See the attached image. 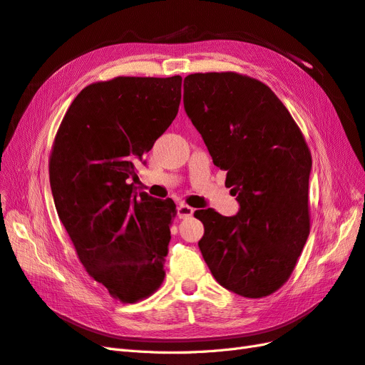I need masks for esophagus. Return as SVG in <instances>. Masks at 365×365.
Masks as SVG:
<instances>
[{
	"label": "esophagus",
	"instance_id": "esophagus-1",
	"mask_svg": "<svg viewBox=\"0 0 365 365\" xmlns=\"http://www.w3.org/2000/svg\"><path fill=\"white\" fill-rule=\"evenodd\" d=\"M195 213V210L190 207V205H185V204H181L178 207V217L180 219H187V217H192Z\"/></svg>",
	"mask_w": 365,
	"mask_h": 365
}]
</instances>
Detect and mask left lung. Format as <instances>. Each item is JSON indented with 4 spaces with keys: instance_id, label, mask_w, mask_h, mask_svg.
<instances>
[{
    "instance_id": "obj_1",
    "label": "left lung",
    "mask_w": 365,
    "mask_h": 365,
    "mask_svg": "<svg viewBox=\"0 0 365 365\" xmlns=\"http://www.w3.org/2000/svg\"><path fill=\"white\" fill-rule=\"evenodd\" d=\"M184 108L240 204L231 217L195 212L207 267L231 292L271 295L291 277L311 230L307 143L271 88L245 74H189Z\"/></svg>"
}]
</instances>
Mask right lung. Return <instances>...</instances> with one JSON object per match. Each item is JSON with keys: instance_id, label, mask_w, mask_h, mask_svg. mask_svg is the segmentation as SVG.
<instances>
[{"instance_id": "obj_1", "label": "right lung", "mask_w": 365, "mask_h": 365, "mask_svg": "<svg viewBox=\"0 0 365 365\" xmlns=\"http://www.w3.org/2000/svg\"><path fill=\"white\" fill-rule=\"evenodd\" d=\"M181 76L94 82L70 105L53 141L50 185L61 222L86 272L121 303L164 280L176 205L134 193L129 178L178 114Z\"/></svg>"}]
</instances>
